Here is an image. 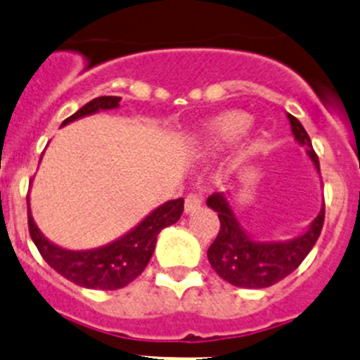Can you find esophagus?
Returning a JSON list of instances; mask_svg holds the SVG:
<instances>
[{"instance_id": "obj_1", "label": "esophagus", "mask_w": 360, "mask_h": 360, "mask_svg": "<svg viewBox=\"0 0 360 360\" xmlns=\"http://www.w3.org/2000/svg\"><path fill=\"white\" fill-rule=\"evenodd\" d=\"M202 207V197L200 195H188L186 200H184V211H186V214H190V212H195L197 209Z\"/></svg>"}]
</instances>
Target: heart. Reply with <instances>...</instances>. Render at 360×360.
<instances>
[{
	"mask_svg": "<svg viewBox=\"0 0 360 360\" xmlns=\"http://www.w3.org/2000/svg\"><path fill=\"white\" fill-rule=\"evenodd\" d=\"M251 123L250 114L243 110H225L205 121L193 137L195 153L202 156L214 155L243 137Z\"/></svg>",
	"mask_w": 360,
	"mask_h": 360,
	"instance_id": "1",
	"label": "heart"
}]
</instances>
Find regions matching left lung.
<instances>
[{
  "instance_id": "8db88e82",
  "label": "left lung",
  "mask_w": 360,
  "mask_h": 360,
  "mask_svg": "<svg viewBox=\"0 0 360 360\" xmlns=\"http://www.w3.org/2000/svg\"><path fill=\"white\" fill-rule=\"evenodd\" d=\"M287 117L294 139L299 146H304L309 160L320 174L319 156L313 151L304 127L292 114H287ZM207 205L218 212L221 223L218 237L207 250L209 264L219 278L240 288L271 287L294 273L315 246L326 218V204H322L319 216L301 236L288 240H264L253 237L240 225L225 193H212L207 198Z\"/></svg>"
}]
</instances>
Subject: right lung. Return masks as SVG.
I'll return each mask as SVG.
<instances>
[{"mask_svg":"<svg viewBox=\"0 0 360 360\" xmlns=\"http://www.w3.org/2000/svg\"><path fill=\"white\" fill-rule=\"evenodd\" d=\"M120 96H98L77 110L73 116L63 121L61 127L73 123L80 117L93 116L100 110H110L120 107ZM184 209L183 198L169 200L149 212L139 225L128 230L105 246L93 250H66L51 243L34 223L27 200V223L34 246L38 248L44 260L72 283L84 288L98 290H117L141 276L155 251L158 233L165 226L174 225L181 218Z\"/></svg>","mask_w":360,"mask_h":360,"instance_id":"add662e5","label":"right lung"}]
</instances>
